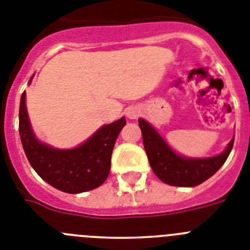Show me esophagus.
<instances>
[{
  "label": "esophagus",
  "mask_w": 250,
  "mask_h": 250,
  "mask_svg": "<svg viewBox=\"0 0 250 250\" xmlns=\"http://www.w3.org/2000/svg\"><path fill=\"white\" fill-rule=\"evenodd\" d=\"M141 110L138 109L137 107H129L127 108V110H125V114H127V117L129 119H136L138 116H140Z\"/></svg>",
  "instance_id": "1"
}]
</instances>
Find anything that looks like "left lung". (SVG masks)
<instances>
[{
	"label": "left lung",
	"mask_w": 250,
	"mask_h": 250,
	"mask_svg": "<svg viewBox=\"0 0 250 250\" xmlns=\"http://www.w3.org/2000/svg\"><path fill=\"white\" fill-rule=\"evenodd\" d=\"M143 146L149 165L158 179L167 185L192 188L211 177L227 161L233 148L234 138L223 153L209 158H185L176 155L151 125L138 119Z\"/></svg>",
	"instance_id": "8db88e82"
}]
</instances>
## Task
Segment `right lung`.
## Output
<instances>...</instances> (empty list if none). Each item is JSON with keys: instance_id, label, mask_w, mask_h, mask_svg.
<instances>
[{"instance_id": "add662e5", "label": "right lung", "mask_w": 250, "mask_h": 250, "mask_svg": "<svg viewBox=\"0 0 250 250\" xmlns=\"http://www.w3.org/2000/svg\"><path fill=\"white\" fill-rule=\"evenodd\" d=\"M25 92L21 95L19 131L26 157L39 176L53 188L68 194L97 188L107 180L110 157L117 137L125 125V118L103 125L82 146L55 149L35 138L26 110Z\"/></svg>"}]
</instances>
